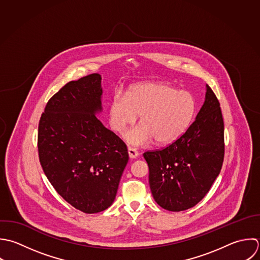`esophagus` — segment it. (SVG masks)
Wrapping results in <instances>:
<instances>
[{
    "instance_id": "34e87169",
    "label": "esophagus",
    "mask_w": 260,
    "mask_h": 260,
    "mask_svg": "<svg viewBox=\"0 0 260 260\" xmlns=\"http://www.w3.org/2000/svg\"><path fill=\"white\" fill-rule=\"evenodd\" d=\"M127 151H128V156H129L131 159H136V158L139 156V152H138V150L135 149V148L128 147Z\"/></svg>"
}]
</instances>
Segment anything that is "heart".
<instances>
[{
  "mask_svg": "<svg viewBox=\"0 0 260 260\" xmlns=\"http://www.w3.org/2000/svg\"><path fill=\"white\" fill-rule=\"evenodd\" d=\"M193 95L162 82H146L129 88L127 95L116 92L109 106V123L123 133L140 115L141 123L124 134L128 144L143 147L155 139L167 144L180 137L196 114Z\"/></svg>",
  "mask_w": 260,
  "mask_h": 260,
  "instance_id": "heart-1",
  "label": "heart"
}]
</instances>
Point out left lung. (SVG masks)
<instances>
[{"label":"left lung","mask_w":260,"mask_h":260,"mask_svg":"<svg viewBox=\"0 0 260 260\" xmlns=\"http://www.w3.org/2000/svg\"><path fill=\"white\" fill-rule=\"evenodd\" d=\"M224 155L220 102L207 85L204 105L187 131L166 148L144 153L155 202L171 212L194 207L220 174Z\"/></svg>","instance_id":"obj_1"}]
</instances>
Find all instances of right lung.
<instances>
[{
  "label": "right lung",
  "instance_id": "obj_1",
  "mask_svg": "<svg viewBox=\"0 0 260 260\" xmlns=\"http://www.w3.org/2000/svg\"><path fill=\"white\" fill-rule=\"evenodd\" d=\"M102 92L99 74L69 82L48 100L38 125L44 174L66 202L86 214L112 205L128 162L125 144L96 116Z\"/></svg>",
  "mask_w": 260,
  "mask_h": 260
}]
</instances>
